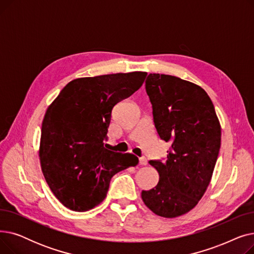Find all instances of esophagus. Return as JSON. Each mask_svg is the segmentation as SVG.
I'll return each mask as SVG.
<instances>
[{"mask_svg": "<svg viewBox=\"0 0 254 254\" xmlns=\"http://www.w3.org/2000/svg\"><path fill=\"white\" fill-rule=\"evenodd\" d=\"M139 163H140L141 166H146V165H147V159H146V157L142 156V157L139 158Z\"/></svg>", "mask_w": 254, "mask_h": 254, "instance_id": "34e87169", "label": "esophagus"}]
</instances>
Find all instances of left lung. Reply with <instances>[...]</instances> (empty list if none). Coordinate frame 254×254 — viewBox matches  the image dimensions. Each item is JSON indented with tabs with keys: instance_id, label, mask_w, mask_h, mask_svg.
<instances>
[{
	"instance_id": "8db88e82",
	"label": "left lung",
	"mask_w": 254,
	"mask_h": 254,
	"mask_svg": "<svg viewBox=\"0 0 254 254\" xmlns=\"http://www.w3.org/2000/svg\"><path fill=\"white\" fill-rule=\"evenodd\" d=\"M145 87L157 134L171 147L165 161L149 162L159 180L141 196L154 214L174 218L194 208L204 195L218 157L221 127L201 86L175 76L149 74Z\"/></svg>"
}]
</instances>
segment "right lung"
<instances>
[{"label": "right lung", "mask_w": 254, "mask_h": 254, "mask_svg": "<svg viewBox=\"0 0 254 254\" xmlns=\"http://www.w3.org/2000/svg\"><path fill=\"white\" fill-rule=\"evenodd\" d=\"M146 72L72 80L45 113L39 156L45 180L59 201L73 211L98 206L116 173L138 165L130 153L105 148L113 107L138 90Z\"/></svg>", "instance_id": "1"}]
</instances>
